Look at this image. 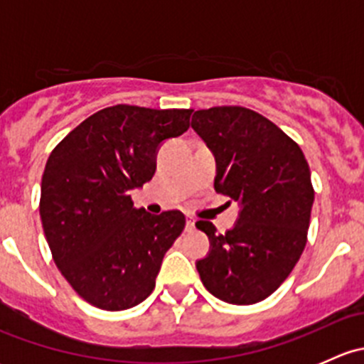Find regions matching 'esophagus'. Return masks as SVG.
I'll use <instances>...</instances> for the list:
<instances>
[{
	"label": "esophagus",
	"mask_w": 364,
	"mask_h": 364,
	"mask_svg": "<svg viewBox=\"0 0 364 364\" xmlns=\"http://www.w3.org/2000/svg\"><path fill=\"white\" fill-rule=\"evenodd\" d=\"M196 229V220L192 216H186V230H192Z\"/></svg>",
	"instance_id": "esophagus-1"
}]
</instances>
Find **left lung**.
<instances>
[{
	"instance_id": "8db88e82",
	"label": "left lung",
	"mask_w": 364,
	"mask_h": 364,
	"mask_svg": "<svg viewBox=\"0 0 364 364\" xmlns=\"http://www.w3.org/2000/svg\"><path fill=\"white\" fill-rule=\"evenodd\" d=\"M192 128L216 161L215 190L240 204L236 225L208 234L209 253L196 266L204 287L230 304L273 294L306 245L314 186L299 146L262 114L237 105L196 111Z\"/></svg>"
}]
</instances>
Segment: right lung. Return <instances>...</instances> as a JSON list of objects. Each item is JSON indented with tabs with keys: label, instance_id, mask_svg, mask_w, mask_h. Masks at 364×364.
<instances>
[{
	"label": "right lung",
	"instance_id": "obj_1",
	"mask_svg": "<svg viewBox=\"0 0 364 364\" xmlns=\"http://www.w3.org/2000/svg\"><path fill=\"white\" fill-rule=\"evenodd\" d=\"M192 109H102L53 149L40 218L53 259L82 299L107 311L142 303L165 252L185 229L181 211L151 215L130 192L156 171L161 142L190 127Z\"/></svg>",
	"mask_w": 364,
	"mask_h": 364
}]
</instances>
